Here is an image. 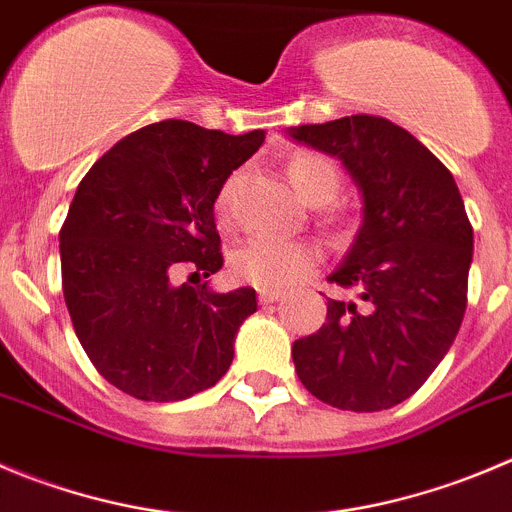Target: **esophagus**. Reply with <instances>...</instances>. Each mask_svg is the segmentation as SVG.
<instances>
[{"label": "esophagus", "instance_id": "esophagus-1", "mask_svg": "<svg viewBox=\"0 0 512 512\" xmlns=\"http://www.w3.org/2000/svg\"><path fill=\"white\" fill-rule=\"evenodd\" d=\"M257 300H260V305H272L278 303V300H283V293H280V290H260Z\"/></svg>", "mask_w": 512, "mask_h": 512}]
</instances>
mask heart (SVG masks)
<instances>
[{"label": "heart", "mask_w": 512, "mask_h": 512, "mask_svg": "<svg viewBox=\"0 0 512 512\" xmlns=\"http://www.w3.org/2000/svg\"><path fill=\"white\" fill-rule=\"evenodd\" d=\"M290 184L313 207H323L336 197L341 176L336 164L315 151H300L288 164ZM234 176H229L217 194V212L229 207ZM323 252L313 242L278 240V237H252L232 252V275L240 283L260 290H285L308 278L321 265Z\"/></svg>", "instance_id": "1"}]
</instances>
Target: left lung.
I'll use <instances>...</instances> for the list:
<instances>
[{
    "instance_id": "obj_1",
    "label": "left lung",
    "mask_w": 512,
    "mask_h": 512,
    "mask_svg": "<svg viewBox=\"0 0 512 512\" xmlns=\"http://www.w3.org/2000/svg\"><path fill=\"white\" fill-rule=\"evenodd\" d=\"M336 156L361 194V227L328 280L361 303L328 298L321 331L293 343L300 381L348 412L401 404L450 351L467 308L472 227L442 161L396 123L346 116L288 128Z\"/></svg>"
}]
</instances>
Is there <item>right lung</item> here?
Returning <instances> with one entry per match:
<instances>
[{
	"mask_svg": "<svg viewBox=\"0 0 512 512\" xmlns=\"http://www.w3.org/2000/svg\"><path fill=\"white\" fill-rule=\"evenodd\" d=\"M265 131L229 136L161 121L121 138L75 191L60 229L62 295L80 346L105 381L143 401H181L227 374L257 310L252 288L174 283L222 267L214 202Z\"/></svg>",
	"mask_w": 512,
	"mask_h": 512,
	"instance_id": "add662e5",
	"label": "right lung"
}]
</instances>
